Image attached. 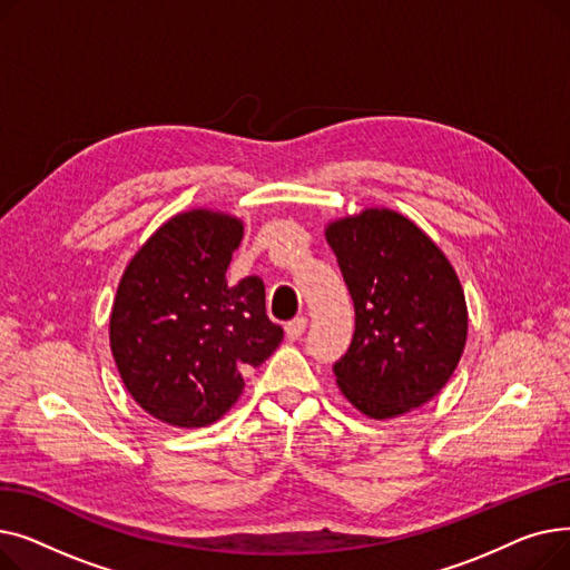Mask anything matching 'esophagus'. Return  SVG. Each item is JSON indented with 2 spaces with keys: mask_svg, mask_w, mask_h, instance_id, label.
<instances>
[{
  "mask_svg": "<svg viewBox=\"0 0 570 570\" xmlns=\"http://www.w3.org/2000/svg\"><path fill=\"white\" fill-rule=\"evenodd\" d=\"M305 327H307V318H305V316H297V318L288 321V323H286V337H288L291 342L301 340V337L305 335Z\"/></svg>",
  "mask_w": 570,
  "mask_h": 570,
  "instance_id": "34e87169",
  "label": "esophagus"
}]
</instances>
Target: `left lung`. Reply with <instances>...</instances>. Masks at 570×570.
<instances>
[{"mask_svg": "<svg viewBox=\"0 0 570 570\" xmlns=\"http://www.w3.org/2000/svg\"><path fill=\"white\" fill-rule=\"evenodd\" d=\"M355 307L335 363L344 397L374 421L430 402L466 344L464 291L443 252L395 209L367 207L325 228Z\"/></svg>", "mask_w": 570, "mask_h": 570, "instance_id": "left-lung-1", "label": "left lung"}]
</instances>
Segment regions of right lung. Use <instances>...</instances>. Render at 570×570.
<instances>
[{"instance_id": "1", "label": "right lung", "mask_w": 570, "mask_h": 570, "mask_svg": "<svg viewBox=\"0 0 570 570\" xmlns=\"http://www.w3.org/2000/svg\"><path fill=\"white\" fill-rule=\"evenodd\" d=\"M237 217L189 209L129 261L110 312V351L127 391L157 421L205 428L243 395V372L284 340L265 314V286L226 269L243 239Z\"/></svg>"}]
</instances>
